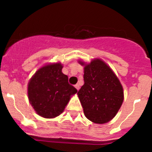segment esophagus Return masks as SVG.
Returning <instances> with one entry per match:
<instances>
[{
  "mask_svg": "<svg viewBox=\"0 0 152 152\" xmlns=\"http://www.w3.org/2000/svg\"><path fill=\"white\" fill-rule=\"evenodd\" d=\"M75 88L77 90V91H79V89H80V85H79L78 84H75Z\"/></svg>",
  "mask_w": 152,
  "mask_h": 152,
  "instance_id": "1",
  "label": "esophagus"
}]
</instances>
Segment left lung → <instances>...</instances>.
I'll list each match as a JSON object with an SVG mask.
<instances>
[{
	"instance_id": "left-lung-1",
	"label": "left lung",
	"mask_w": 152,
	"mask_h": 152,
	"mask_svg": "<svg viewBox=\"0 0 152 152\" xmlns=\"http://www.w3.org/2000/svg\"><path fill=\"white\" fill-rule=\"evenodd\" d=\"M78 62L84 66V84L77 93L84 116L96 124L108 123L123 104V86L110 67L100 58Z\"/></svg>"
}]
</instances>
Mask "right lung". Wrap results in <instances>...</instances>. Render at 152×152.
<instances>
[{"instance_id":"right-lung-1","label":"right lung","mask_w":152,"mask_h":152,"mask_svg":"<svg viewBox=\"0 0 152 152\" xmlns=\"http://www.w3.org/2000/svg\"><path fill=\"white\" fill-rule=\"evenodd\" d=\"M60 62L49 63L39 68L28 83L27 94L31 106L38 115L52 119L62 113L77 89L68 84L61 72Z\"/></svg>"}]
</instances>
